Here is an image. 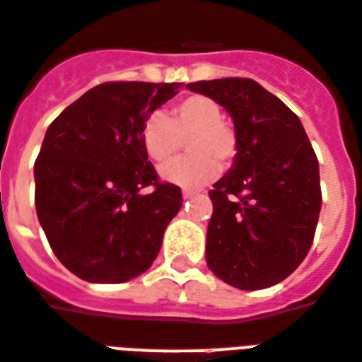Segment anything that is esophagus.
<instances>
[{"mask_svg": "<svg viewBox=\"0 0 362 362\" xmlns=\"http://www.w3.org/2000/svg\"><path fill=\"white\" fill-rule=\"evenodd\" d=\"M197 194V191H192V189H183V199H192Z\"/></svg>", "mask_w": 362, "mask_h": 362, "instance_id": "obj_1", "label": "esophagus"}]
</instances>
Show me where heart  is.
Here are the masks:
<instances>
[{"mask_svg":"<svg viewBox=\"0 0 362 362\" xmlns=\"http://www.w3.org/2000/svg\"><path fill=\"white\" fill-rule=\"evenodd\" d=\"M191 152L181 160L165 163L160 173L175 185H204L218 177L221 168H229L239 152L233 127L221 119L220 104L212 98L192 94L171 107L170 117L152 113L142 127V146L156 163H163L183 148Z\"/></svg>","mask_w":362,"mask_h":362,"instance_id":"obj_1","label":"heart"}]
</instances>
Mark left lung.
<instances>
[{
    "label": "left lung",
    "instance_id": "obj_1",
    "mask_svg": "<svg viewBox=\"0 0 362 362\" xmlns=\"http://www.w3.org/2000/svg\"><path fill=\"white\" fill-rule=\"evenodd\" d=\"M187 88L233 117L239 152L208 194V268L245 291L276 286L297 270L315 239L320 173L299 117L252 78H216Z\"/></svg>",
    "mask_w": 362,
    "mask_h": 362
}]
</instances>
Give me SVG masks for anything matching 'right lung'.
I'll list each match as a JSON object with an SVG mask.
<instances>
[{"label": "right lung", "instance_id": "obj_1", "mask_svg": "<svg viewBox=\"0 0 362 362\" xmlns=\"http://www.w3.org/2000/svg\"><path fill=\"white\" fill-rule=\"evenodd\" d=\"M177 83L98 84L47 127L34 163V202L47 243L84 281L121 284L146 272L183 194L162 183L142 127Z\"/></svg>", "mask_w": 362, "mask_h": 362}]
</instances>
